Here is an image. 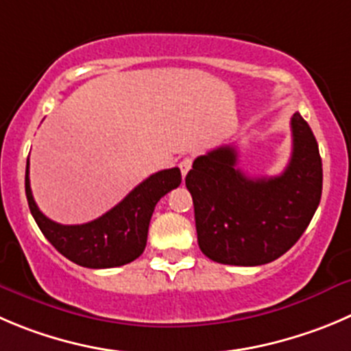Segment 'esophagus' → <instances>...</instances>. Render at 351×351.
<instances>
[{
  "instance_id": "esophagus-1",
  "label": "esophagus",
  "mask_w": 351,
  "mask_h": 351,
  "mask_svg": "<svg viewBox=\"0 0 351 351\" xmlns=\"http://www.w3.org/2000/svg\"><path fill=\"white\" fill-rule=\"evenodd\" d=\"M191 165H193V158H191V156H184V158H182L181 162H179V169H181L182 178H186V173L189 172Z\"/></svg>"
}]
</instances>
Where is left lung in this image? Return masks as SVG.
I'll return each mask as SVG.
<instances>
[{
    "instance_id": "1",
    "label": "left lung",
    "mask_w": 351,
    "mask_h": 351,
    "mask_svg": "<svg viewBox=\"0 0 351 351\" xmlns=\"http://www.w3.org/2000/svg\"><path fill=\"white\" fill-rule=\"evenodd\" d=\"M291 160L281 176L246 178L226 145L198 156L186 176L199 250L226 265H263L285 255L308 228L322 195V160L312 129L291 117Z\"/></svg>"
}]
</instances>
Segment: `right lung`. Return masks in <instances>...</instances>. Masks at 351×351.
Listing matches in <instances>:
<instances>
[{"instance_id":"obj_1","label":"right lung","mask_w":351,"mask_h":351,"mask_svg":"<svg viewBox=\"0 0 351 351\" xmlns=\"http://www.w3.org/2000/svg\"><path fill=\"white\" fill-rule=\"evenodd\" d=\"M181 184L178 167L153 173L119 205L98 219L77 226L53 222L38 208L25 169V196L45 238L70 262L88 269H110L132 262L145 252L153 210L162 196Z\"/></svg>"}]
</instances>
